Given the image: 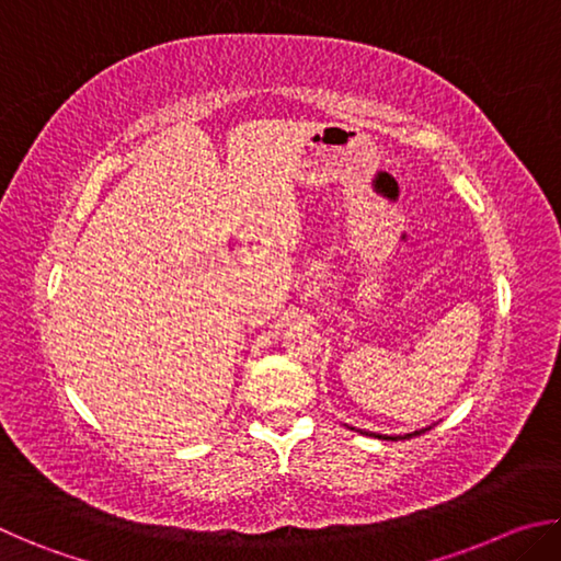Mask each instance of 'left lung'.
<instances>
[{"label": "left lung", "instance_id": "8db88e82", "mask_svg": "<svg viewBox=\"0 0 561 561\" xmlns=\"http://www.w3.org/2000/svg\"><path fill=\"white\" fill-rule=\"evenodd\" d=\"M346 428L348 431H356V428H351V425H346ZM425 431H431V428H421V431H413V433H405V435H381V433H371V431H358V433L374 435V438H378V440H408V438H413V435H421Z\"/></svg>", "mask_w": 561, "mask_h": 561}]
</instances>
